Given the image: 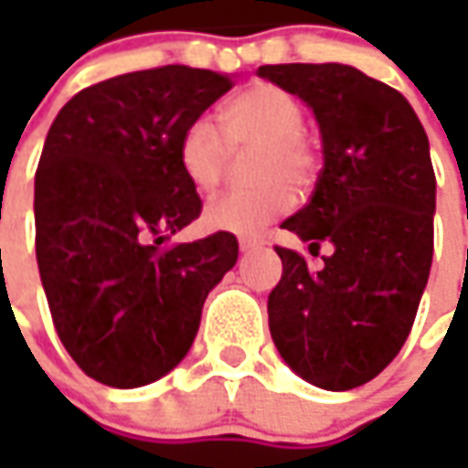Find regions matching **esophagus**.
Listing matches in <instances>:
<instances>
[{"label":"esophagus","mask_w":468,"mask_h":468,"mask_svg":"<svg viewBox=\"0 0 468 468\" xmlns=\"http://www.w3.org/2000/svg\"><path fill=\"white\" fill-rule=\"evenodd\" d=\"M261 244V237H239V250H242V252H252V250H258Z\"/></svg>","instance_id":"34e87169"}]
</instances>
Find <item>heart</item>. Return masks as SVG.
<instances>
[{"label":"heart","instance_id":"b5f03b06","mask_svg":"<svg viewBox=\"0 0 468 468\" xmlns=\"http://www.w3.org/2000/svg\"><path fill=\"white\" fill-rule=\"evenodd\" d=\"M218 119L227 140L206 117L192 119L179 137L176 161L189 185L207 195L224 176L229 148H255L247 164L252 187L226 192L203 210V224L210 231L252 234L292 210V187L313 182L317 151L313 140L302 133L304 106L279 85L255 82L226 101Z\"/></svg>","mask_w":468,"mask_h":468}]
</instances>
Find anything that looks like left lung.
Returning a JSON list of instances; mask_svg holds the SVG:
<instances>
[{"mask_svg": "<svg viewBox=\"0 0 468 468\" xmlns=\"http://www.w3.org/2000/svg\"><path fill=\"white\" fill-rule=\"evenodd\" d=\"M265 80L314 112L323 169L310 203L283 221L317 255L276 247L283 273L268 325L283 362L325 390L369 383L414 325L432 265L435 171L422 122L386 82L349 64H265Z\"/></svg>", "mask_w": 468, "mask_h": 468, "instance_id": "left-lung-1", "label": "left lung"}]
</instances>
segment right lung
I'll return each instance as SVG.
<instances>
[{"mask_svg":"<svg viewBox=\"0 0 468 468\" xmlns=\"http://www.w3.org/2000/svg\"><path fill=\"white\" fill-rule=\"evenodd\" d=\"M231 85L185 64L127 72L72 96L46 135L38 273L64 349L103 386H148L176 367L207 292L237 262L226 231L164 244L203 210L176 161L179 137Z\"/></svg>","mask_w":468,"mask_h":468,"instance_id":"1","label":"right lung"}]
</instances>
